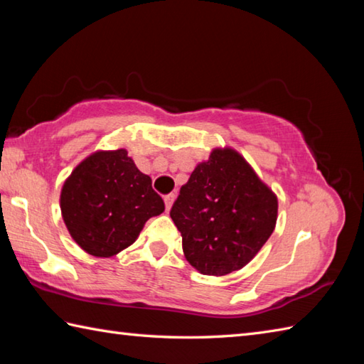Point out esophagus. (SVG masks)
Returning a JSON list of instances; mask_svg holds the SVG:
<instances>
[{
  "mask_svg": "<svg viewBox=\"0 0 364 364\" xmlns=\"http://www.w3.org/2000/svg\"><path fill=\"white\" fill-rule=\"evenodd\" d=\"M164 202H166V208H167V211H168L170 208H172L173 202H175V194H168V196H166V197H164Z\"/></svg>",
  "mask_w": 364,
  "mask_h": 364,
  "instance_id": "obj_1",
  "label": "esophagus"
}]
</instances>
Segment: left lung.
<instances>
[{
	"label": "left lung",
	"instance_id": "left-lung-1",
	"mask_svg": "<svg viewBox=\"0 0 364 364\" xmlns=\"http://www.w3.org/2000/svg\"><path fill=\"white\" fill-rule=\"evenodd\" d=\"M277 196L233 149L200 162L170 210L184 257L203 275H227L255 258L277 223Z\"/></svg>",
	"mask_w": 364,
	"mask_h": 364
}]
</instances>
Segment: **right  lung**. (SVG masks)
I'll return each instance as SVG.
<instances>
[{"mask_svg":"<svg viewBox=\"0 0 364 364\" xmlns=\"http://www.w3.org/2000/svg\"><path fill=\"white\" fill-rule=\"evenodd\" d=\"M60 211L84 252L109 258L133 244L145 222L164 211L127 150L95 151L75 167L60 191Z\"/></svg>","mask_w":364,"mask_h":364,"instance_id":"add662e5","label":"right lung"}]
</instances>
